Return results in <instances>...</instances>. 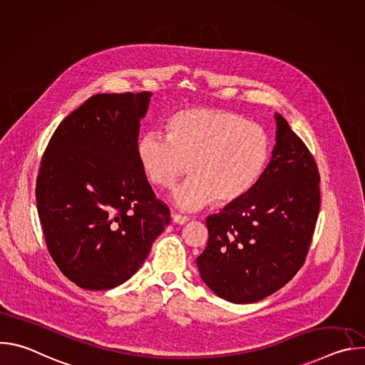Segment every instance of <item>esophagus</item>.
Returning a JSON list of instances; mask_svg holds the SVG:
<instances>
[{"instance_id":"1","label":"esophagus","mask_w":365,"mask_h":365,"mask_svg":"<svg viewBox=\"0 0 365 365\" xmlns=\"http://www.w3.org/2000/svg\"><path fill=\"white\" fill-rule=\"evenodd\" d=\"M189 217H183V215H180V214H176V212H173L172 214V221L173 222H176V224H180V225H183V224H186V222H189Z\"/></svg>"}]
</instances>
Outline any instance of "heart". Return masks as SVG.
Segmentation results:
<instances>
[{"mask_svg":"<svg viewBox=\"0 0 365 365\" xmlns=\"http://www.w3.org/2000/svg\"><path fill=\"white\" fill-rule=\"evenodd\" d=\"M165 136L144 134L135 158L147 180L159 189L173 187L190 170L195 178L173 196L185 210L212 200L220 207L242 202L262 182L272 158L266 130L230 110H179L166 118Z\"/></svg>","mask_w":365,"mask_h":365,"instance_id":"heart-1","label":"heart"}]
</instances>
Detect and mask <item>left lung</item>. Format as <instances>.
<instances>
[{
  "label": "left lung",
  "instance_id": "left-lung-1",
  "mask_svg": "<svg viewBox=\"0 0 365 365\" xmlns=\"http://www.w3.org/2000/svg\"><path fill=\"white\" fill-rule=\"evenodd\" d=\"M276 147L258 186L240 203L206 220L200 277L232 303L258 302L289 283L304 264L319 207L314 154L276 114Z\"/></svg>",
  "mask_w": 365,
  "mask_h": 365
}]
</instances>
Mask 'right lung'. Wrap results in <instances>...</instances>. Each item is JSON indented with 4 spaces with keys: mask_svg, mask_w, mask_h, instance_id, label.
<instances>
[{
    "mask_svg": "<svg viewBox=\"0 0 365 365\" xmlns=\"http://www.w3.org/2000/svg\"><path fill=\"white\" fill-rule=\"evenodd\" d=\"M151 92L98 93L48 140L36 182L47 250L61 272L88 290L127 282L170 222L138 166L140 118Z\"/></svg>",
    "mask_w": 365,
    "mask_h": 365,
    "instance_id": "add662e5",
    "label": "right lung"
}]
</instances>
